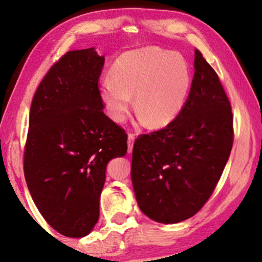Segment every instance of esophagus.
<instances>
[{"mask_svg": "<svg viewBox=\"0 0 262 262\" xmlns=\"http://www.w3.org/2000/svg\"><path fill=\"white\" fill-rule=\"evenodd\" d=\"M135 135L133 133L128 134V154H130L133 151V145H134Z\"/></svg>", "mask_w": 262, "mask_h": 262, "instance_id": "34e87169", "label": "esophagus"}]
</instances>
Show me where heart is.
<instances>
[{
	"mask_svg": "<svg viewBox=\"0 0 262 262\" xmlns=\"http://www.w3.org/2000/svg\"><path fill=\"white\" fill-rule=\"evenodd\" d=\"M111 75L99 84V96L110 118L124 122L134 96L135 110L152 128L166 127L174 121L191 83L184 57L160 47L123 53L113 62Z\"/></svg>",
	"mask_w": 262,
	"mask_h": 262,
	"instance_id": "b5f03b06",
	"label": "heart"
}]
</instances>
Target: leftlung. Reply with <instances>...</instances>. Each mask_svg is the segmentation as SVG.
I'll return each mask as SVG.
<instances>
[{
  "instance_id": "8db88e82",
  "label": "left lung",
  "mask_w": 262,
  "mask_h": 262,
  "mask_svg": "<svg viewBox=\"0 0 262 262\" xmlns=\"http://www.w3.org/2000/svg\"><path fill=\"white\" fill-rule=\"evenodd\" d=\"M195 73L182 111L167 127L135 140L132 182L154 221L190 219L215 190L233 145L232 107L219 75L195 50Z\"/></svg>"
}]
</instances>
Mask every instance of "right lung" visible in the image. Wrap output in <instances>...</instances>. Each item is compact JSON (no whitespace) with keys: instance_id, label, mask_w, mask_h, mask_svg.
Returning a JSON list of instances; mask_svg holds the SVG:
<instances>
[{"instance_id":"right-lung-1","label":"right lung","mask_w":262,"mask_h":262,"mask_svg":"<svg viewBox=\"0 0 262 262\" xmlns=\"http://www.w3.org/2000/svg\"><path fill=\"white\" fill-rule=\"evenodd\" d=\"M103 63L94 47L67 52L31 101L25 181L46 222L66 237H85L96 225L107 163L128 149L124 129L102 111Z\"/></svg>"}]
</instances>
